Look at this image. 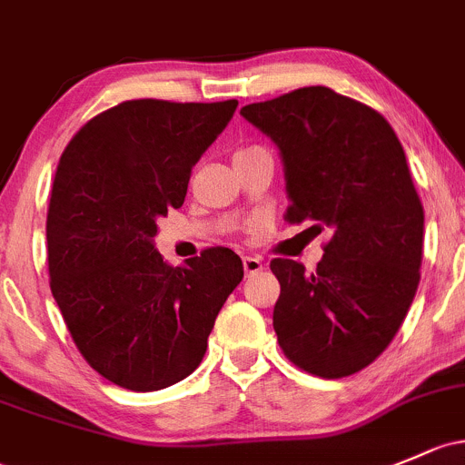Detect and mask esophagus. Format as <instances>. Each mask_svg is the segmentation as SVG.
Returning a JSON list of instances; mask_svg holds the SVG:
<instances>
[{"mask_svg":"<svg viewBox=\"0 0 465 465\" xmlns=\"http://www.w3.org/2000/svg\"><path fill=\"white\" fill-rule=\"evenodd\" d=\"M242 267H245L247 276H252V273L262 272V261H261V258H256V256H245V258H242Z\"/></svg>","mask_w":465,"mask_h":465,"instance_id":"esophagus-1","label":"esophagus"}]
</instances>
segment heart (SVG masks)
Instances as JSON below:
<instances>
[{
    "label": "heart",
    "instance_id": "heart-1",
    "mask_svg": "<svg viewBox=\"0 0 465 465\" xmlns=\"http://www.w3.org/2000/svg\"><path fill=\"white\" fill-rule=\"evenodd\" d=\"M252 149H258V146H242V149H238L236 153H245V151H252Z\"/></svg>",
    "mask_w": 465,
    "mask_h": 465
}]
</instances>
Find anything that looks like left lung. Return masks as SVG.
I'll use <instances>...</instances> for the list:
<instances>
[{
    "label": "left lung",
    "mask_w": 465,
    "mask_h": 465,
    "mask_svg": "<svg viewBox=\"0 0 465 465\" xmlns=\"http://www.w3.org/2000/svg\"><path fill=\"white\" fill-rule=\"evenodd\" d=\"M241 114L278 144L287 223L331 229L314 272L273 258V330L287 359L322 379L368 368L397 336L421 278L423 204L397 134L379 111L302 86Z\"/></svg>",
    "instance_id": "left-lung-1"
}]
</instances>
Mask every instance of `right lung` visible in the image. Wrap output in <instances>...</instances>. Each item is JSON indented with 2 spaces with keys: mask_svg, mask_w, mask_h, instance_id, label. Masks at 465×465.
Returning <instances> with one entry per match:
<instances>
[{
  "mask_svg": "<svg viewBox=\"0 0 465 465\" xmlns=\"http://www.w3.org/2000/svg\"><path fill=\"white\" fill-rule=\"evenodd\" d=\"M238 100H126L66 144L46 216L51 292L80 354L120 388L153 392L189 376L242 261L209 247L171 267L155 220L183 207L193 164Z\"/></svg>",
  "mask_w": 465,
  "mask_h": 465,
  "instance_id": "add662e5",
  "label": "right lung"
}]
</instances>
